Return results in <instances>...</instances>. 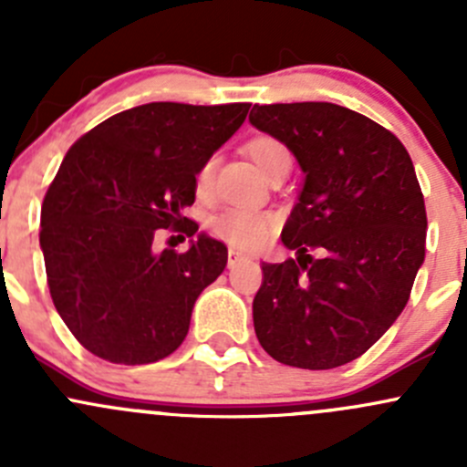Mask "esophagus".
<instances>
[{
    "label": "esophagus",
    "mask_w": 467,
    "mask_h": 467,
    "mask_svg": "<svg viewBox=\"0 0 467 467\" xmlns=\"http://www.w3.org/2000/svg\"><path fill=\"white\" fill-rule=\"evenodd\" d=\"M242 260H248V257L244 255V253H239V251H234V248H230V251H228V266L233 268L234 264L242 262Z\"/></svg>",
    "instance_id": "34e87169"
}]
</instances>
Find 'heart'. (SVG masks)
<instances>
[{
    "instance_id": "b5f03b06",
    "label": "heart",
    "mask_w": 467,
    "mask_h": 467,
    "mask_svg": "<svg viewBox=\"0 0 467 467\" xmlns=\"http://www.w3.org/2000/svg\"><path fill=\"white\" fill-rule=\"evenodd\" d=\"M244 149H246L248 158L255 162V167L266 178L275 169L291 164L289 149H286L285 142H280L277 138H271V135H257V138L248 140ZM214 158H205L196 167L192 185H194V196L199 201H207L212 196V187H214ZM275 225L277 219L273 214H268V212L230 207V210H223L221 214L212 216L207 228H210V233L214 237L223 239L230 246L251 251V248L260 246L264 239L275 230Z\"/></svg>"
}]
</instances>
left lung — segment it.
Instances as JSON below:
<instances>
[{"mask_svg":"<svg viewBox=\"0 0 467 467\" xmlns=\"http://www.w3.org/2000/svg\"><path fill=\"white\" fill-rule=\"evenodd\" d=\"M248 119L285 142L305 173L282 228L296 260L262 264L260 346L294 368L350 364L402 314L425 262L427 212L411 158L390 130L337 103H255Z\"/></svg>","mask_w":467,"mask_h":467,"instance_id":"8db88e82","label":"left lung"}]
</instances>
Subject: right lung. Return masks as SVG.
<instances>
[{
	"label": "right lung",
	"mask_w": 467,
	"mask_h": 467,
	"mask_svg": "<svg viewBox=\"0 0 467 467\" xmlns=\"http://www.w3.org/2000/svg\"><path fill=\"white\" fill-rule=\"evenodd\" d=\"M251 103L155 101L117 112L72 144L40 212L47 285L86 350L142 366L171 355L192 309L223 273L228 248L201 234L190 251H153L160 230L194 237V171L244 124Z\"/></svg>",
	"instance_id": "obj_1"
}]
</instances>
